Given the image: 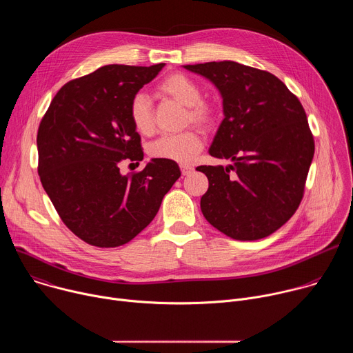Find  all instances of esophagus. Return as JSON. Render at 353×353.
Segmentation results:
<instances>
[{
    "mask_svg": "<svg viewBox=\"0 0 353 353\" xmlns=\"http://www.w3.org/2000/svg\"><path fill=\"white\" fill-rule=\"evenodd\" d=\"M180 170H181V174H183V176H187V174H190V173L192 172V168L188 166V165H181V166H180Z\"/></svg>",
    "mask_w": 353,
    "mask_h": 353,
    "instance_id": "esophagus-1",
    "label": "esophagus"
}]
</instances>
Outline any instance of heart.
Masks as SVG:
<instances>
[{
  "label": "heart",
  "mask_w": 353,
  "mask_h": 353,
  "mask_svg": "<svg viewBox=\"0 0 353 353\" xmlns=\"http://www.w3.org/2000/svg\"><path fill=\"white\" fill-rule=\"evenodd\" d=\"M157 90L168 96L180 105L185 106L184 124H194L208 130L216 121V109L201 99L203 93L198 83L181 72H174L163 78ZM130 117L135 130L142 135H150L155 130V119L150 100L143 93H137L130 103ZM203 149V139L195 130H185L179 134H166L158 138L149 146V155L157 159L172 161L177 163L191 162Z\"/></svg>",
  "instance_id": "b5f03b06"
}]
</instances>
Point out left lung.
<instances>
[{
	"mask_svg": "<svg viewBox=\"0 0 353 353\" xmlns=\"http://www.w3.org/2000/svg\"><path fill=\"white\" fill-rule=\"evenodd\" d=\"M221 92L223 114L210 155L232 159L198 166L210 181L201 211L234 240H259L285 225L300 205L314 138L299 99L271 72L234 61L184 65Z\"/></svg>",
	"mask_w": 353,
	"mask_h": 353,
	"instance_id": "left-lung-1",
	"label": "left lung"
}]
</instances>
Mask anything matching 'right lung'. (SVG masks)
Listing matches in <instances>:
<instances>
[{"instance_id":"obj_1","label":"right lung","mask_w":353,"mask_h":353,"mask_svg":"<svg viewBox=\"0 0 353 353\" xmlns=\"http://www.w3.org/2000/svg\"><path fill=\"white\" fill-rule=\"evenodd\" d=\"M165 67L105 65L67 82L37 131V172L65 226L96 247L132 240L157 216L180 177L176 162L152 159L123 176V161H142L130 103Z\"/></svg>"}]
</instances>
